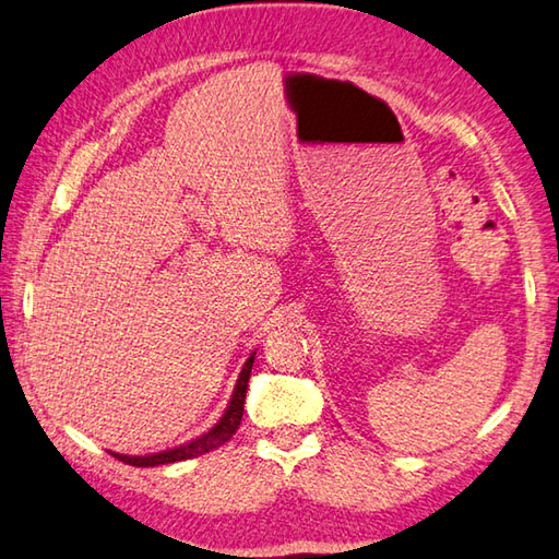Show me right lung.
Listing matches in <instances>:
<instances>
[{
  "mask_svg": "<svg viewBox=\"0 0 559 559\" xmlns=\"http://www.w3.org/2000/svg\"><path fill=\"white\" fill-rule=\"evenodd\" d=\"M253 354L247 359L245 369H241L237 385H235V393H231V401L227 405L225 415H222V418L215 423V428H210L205 435H200V438L180 444V448L166 450V452H156V454H146V456H129V454H117V452H111V454H115L119 462L131 464V466H158V464L192 460V456H200V454L222 448V444H225L231 435L237 432L241 415H245V399H247V385H249L251 367H253Z\"/></svg>",
  "mask_w": 559,
  "mask_h": 559,
  "instance_id": "add662e5",
  "label": "right lung"
}]
</instances>
